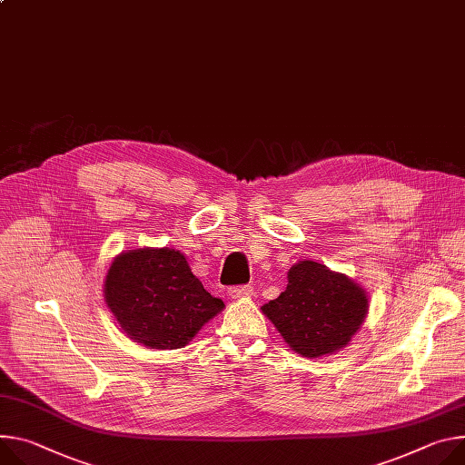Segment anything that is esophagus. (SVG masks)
<instances>
[{"mask_svg": "<svg viewBox=\"0 0 465 465\" xmlns=\"http://www.w3.org/2000/svg\"><path fill=\"white\" fill-rule=\"evenodd\" d=\"M228 294L232 299H250L254 294V287L252 285H237V287H230Z\"/></svg>", "mask_w": 465, "mask_h": 465, "instance_id": "esophagus-1", "label": "esophagus"}]
</instances>
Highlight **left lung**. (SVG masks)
I'll use <instances>...</instances> for the list:
<instances>
[{"instance_id":"obj_1","label":"left lung","mask_w":465,"mask_h":465,"mask_svg":"<svg viewBox=\"0 0 465 465\" xmlns=\"http://www.w3.org/2000/svg\"><path fill=\"white\" fill-rule=\"evenodd\" d=\"M367 310V294L358 283L312 260L294 263L285 291L262 306L285 343L304 358L347 347Z\"/></svg>"}]
</instances>
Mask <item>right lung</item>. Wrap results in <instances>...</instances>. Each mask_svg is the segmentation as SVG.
I'll list each match as a JSON object with an SVG mask.
<instances>
[{
  "label": "right lung",
  "instance_id": "add662e5",
  "mask_svg": "<svg viewBox=\"0 0 465 465\" xmlns=\"http://www.w3.org/2000/svg\"><path fill=\"white\" fill-rule=\"evenodd\" d=\"M104 297L124 333L150 349H182L223 312L180 250L137 248L111 263Z\"/></svg>",
  "mask_w": 465,
  "mask_h": 465
}]
</instances>
